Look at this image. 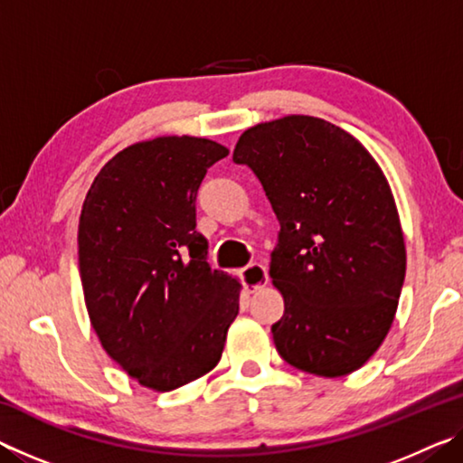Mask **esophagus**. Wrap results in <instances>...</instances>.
I'll use <instances>...</instances> for the list:
<instances>
[{"label": "esophagus", "mask_w": 463, "mask_h": 463, "mask_svg": "<svg viewBox=\"0 0 463 463\" xmlns=\"http://www.w3.org/2000/svg\"><path fill=\"white\" fill-rule=\"evenodd\" d=\"M241 279L247 289L255 292L257 288L268 284V269H265V265L261 263H249L247 268L241 269Z\"/></svg>", "instance_id": "esophagus-1"}]
</instances>
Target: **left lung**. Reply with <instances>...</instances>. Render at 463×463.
I'll return each instance as SVG.
<instances>
[{"instance_id": "left-lung-1", "label": "left lung", "mask_w": 463, "mask_h": 463, "mask_svg": "<svg viewBox=\"0 0 463 463\" xmlns=\"http://www.w3.org/2000/svg\"><path fill=\"white\" fill-rule=\"evenodd\" d=\"M232 161L260 179L278 216L269 278L284 296L271 326L284 362L339 378L362 367L392 326L406 273L396 203L378 163L315 116L257 124Z\"/></svg>"}]
</instances>
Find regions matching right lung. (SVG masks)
<instances>
[{"label":"right lung","instance_id":"right-lung-1","mask_svg":"<svg viewBox=\"0 0 463 463\" xmlns=\"http://www.w3.org/2000/svg\"><path fill=\"white\" fill-rule=\"evenodd\" d=\"M229 148L161 137L130 145L93 179L80 216V273L93 331L130 378L169 392L221 362L241 284L208 265L195 231L206 171Z\"/></svg>","mask_w":463,"mask_h":463}]
</instances>
